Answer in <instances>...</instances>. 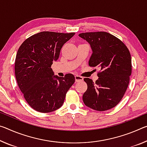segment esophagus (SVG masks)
<instances>
[{
  "label": "esophagus",
  "mask_w": 147,
  "mask_h": 147,
  "mask_svg": "<svg viewBox=\"0 0 147 147\" xmlns=\"http://www.w3.org/2000/svg\"><path fill=\"white\" fill-rule=\"evenodd\" d=\"M83 77H82L81 76L79 75H76L75 76V80L76 82H81V81L83 80Z\"/></svg>",
  "instance_id": "1"
}]
</instances>
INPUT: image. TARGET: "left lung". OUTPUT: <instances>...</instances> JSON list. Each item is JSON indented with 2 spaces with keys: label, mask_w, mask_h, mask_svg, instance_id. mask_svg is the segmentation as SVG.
<instances>
[{
  "label": "left lung",
  "mask_w": 147,
  "mask_h": 147,
  "mask_svg": "<svg viewBox=\"0 0 147 147\" xmlns=\"http://www.w3.org/2000/svg\"><path fill=\"white\" fill-rule=\"evenodd\" d=\"M90 44L92 67H99L98 80L84 78L87 90L83 94L86 106L97 111L111 109L119 103L126 91L131 74L129 51L122 41L107 32L79 34Z\"/></svg>",
  "instance_id": "obj_1"
}]
</instances>
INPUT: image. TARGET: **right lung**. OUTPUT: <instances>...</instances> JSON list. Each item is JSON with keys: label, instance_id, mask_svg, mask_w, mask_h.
<instances>
[{"label": "right lung", "instance_id": "obj_1", "mask_svg": "<svg viewBox=\"0 0 147 147\" xmlns=\"http://www.w3.org/2000/svg\"><path fill=\"white\" fill-rule=\"evenodd\" d=\"M74 32L43 31L27 38L18 49L15 75L18 86L29 106L40 113L60 108L67 92L75 82L71 73L53 76L51 66L59 57L61 49Z\"/></svg>", "mask_w": 147, "mask_h": 147}]
</instances>
